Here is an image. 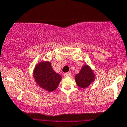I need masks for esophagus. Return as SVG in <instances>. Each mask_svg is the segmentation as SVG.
<instances>
[{
	"mask_svg": "<svg viewBox=\"0 0 127 127\" xmlns=\"http://www.w3.org/2000/svg\"><path fill=\"white\" fill-rule=\"evenodd\" d=\"M71 75V73L70 72H67V73H64V76H70Z\"/></svg>",
	"mask_w": 127,
	"mask_h": 127,
	"instance_id": "esophagus-1",
	"label": "esophagus"
}]
</instances>
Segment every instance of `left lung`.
<instances>
[{
  "label": "left lung",
  "mask_w": 127,
  "mask_h": 127,
  "mask_svg": "<svg viewBox=\"0 0 127 127\" xmlns=\"http://www.w3.org/2000/svg\"><path fill=\"white\" fill-rule=\"evenodd\" d=\"M94 74L88 65H84L79 73L76 75L75 80L77 85L81 88L88 87L94 80Z\"/></svg>",
  "instance_id": "8db88e82"
}]
</instances>
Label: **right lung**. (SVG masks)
<instances>
[{"label":"right lung","instance_id":"1","mask_svg":"<svg viewBox=\"0 0 127 127\" xmlns=\"http://www.w3.org/2000/svg\"><path fill=\"white\" fill-rule=\"evenodd\" d=\"M33 76L38 84L46 91L52 92L58 86L61 76L53 70L50 62H41L34 69Z\"/></svg>","mask_w":127,"mask_h":127}]
</instances>
